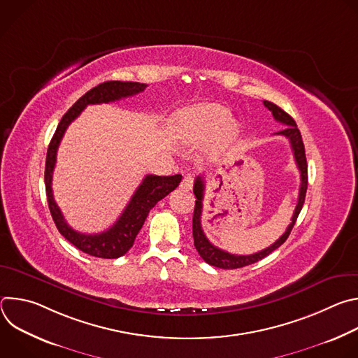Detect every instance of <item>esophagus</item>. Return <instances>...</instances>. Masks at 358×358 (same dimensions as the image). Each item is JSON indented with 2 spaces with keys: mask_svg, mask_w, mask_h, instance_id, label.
<instances>
[{
  "mask_svg": "<svg viewBox=\"0 0 358 358\" xmlns=\"http://www.w3.org/2000/svg\"><path fill=\"white\" fill-rule=\"evenodd\" d=\"M192 185H194L192 177H184L182 181H181V184H180V187H181L182 189H185V191H189V189L192 188Z\"/></svg>",
  "mask_w": 358,
  "mask_h": 358,
  "instance_id": "obj_1",
  "label": "esophagus"
}]
</instances>
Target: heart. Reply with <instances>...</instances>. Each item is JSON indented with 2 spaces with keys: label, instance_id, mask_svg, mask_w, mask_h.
<instances>
[{
  "label": "heart",
  "instance_id": "heart-1",
  "mask_svg": "<svg viewBox=\"0 0 358 358\" xmlns=\"http://www.w3.org/2000/svg\"><path fill=\"white\" fill-rule=\"evenodd\" d=\"M169 131L178 143H196L211 136L220 145L235 137L236 126L224 106L201 103L174 112L169 119Z\"/></svg>",
  "mask_w": 358,
  "mask_h": 358
}]
</instances>
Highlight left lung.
<instances>
[{
  "label": "left lung",
  "instance_id": "8db88e82",
  "mask_svg": "<svg viewBox=\"0 0 358 358\" xmlns=\"http://www.w3.org/2000/svg\"><path fill=\"white\" fill-rule=\"evenodd\" d=\"M265 108H268L275 120L286 124V127L280 131H278L276 134L283 136L286 138H289L290 141V147L293 150V156L297 164V169L300 171V189H299V199H297V206L294 208L293 217H292V222L289 224V227L286 228L285 234L271 246H268L266 249L252 253V255H234L229 252H225L217 246H214L208 238L206 236L202 231V225H201V215H202V201H203V189H206V184H203V180L201 176H198L195 178L194 182V194H195V208H194V217H192V236H194V246L198 250L199 257L206 261L208 265L215 266V268H221V269H238V268H243L248 265H252L255 262H258L261 259H264L265 257H268L269 253H272L275 249H278L290 235L292 228L296 224V220L301 211V207L304 203V198H306V191H308V162H306V155H304V144L301 140V134L296 126V122L279 106H276L275 103L269 100H264Z\"/></svg>",
  "mask_w": 358,
  "mask_h": 358
}]
</instances>
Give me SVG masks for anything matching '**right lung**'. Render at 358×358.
Here are the masks:
<instances>
[{"label": "right lung", "mask_w": 358, "mask_h": 358, "mask_svg": "<svg viewBox=\"0 0 358 358\" xmlns=\"http://www.w3.org/2000/svg\"><path fill=\"white\" fill-rule=\"evenodd\" d=\"M145 87V83L110 80L100 83L96 87L90 89L64 115L48 147L45 163V189L50 215H52V220L61 235L65 239H68L72 245H75L79 250L90 255V257L103 259H116L123 257V255L133 246L134 239L138 231L141 229L150 210L155 207L160 199H163L166 195H169L173 189L178 187V184L181 182V174L170 177H160L151 174L145 176L138 188L136 189V192L133 194L123 214L113 224V227L100 234H80L68 225L54 199L52 174L57 164V151L68 126L82 113V110L87 105L116 101L123 97L134 96L143 92Z\"/></svg>", "instance_id": "obj_1"}]
</instances>
